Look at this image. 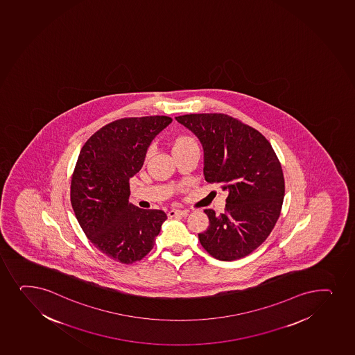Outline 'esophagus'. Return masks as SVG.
Returning a JSON list of instances; mask_svg holds the SVG:
<instances>
[{"label":"esophagus","mask_w":355,"mask_h":355,"mask_svg":"<svg viewBox=\"0 0 355 355\" xmlns=\"http://www.w3.org/2000/svg\"><path fill=\"white\" fill-rule=\"evenodd\" d=\"M168 216L170 218L172 217H187V211L185 210H177V209H172L168 212Z\"/></svg>","instance_id":"obj_1"}]
</instances>
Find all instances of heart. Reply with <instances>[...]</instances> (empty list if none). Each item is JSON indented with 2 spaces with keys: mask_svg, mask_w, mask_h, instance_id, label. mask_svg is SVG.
Returning <instances> with one entry per match:
<instances>
[{
  "mask_svg": "<svg viewBox=\"0 0 355 355\" xmlns=\"http://www.w3.org/2000/svg\"><path fill=\"white\" fill-rule=\"evenodd\" d=\"M189 146H197L196 140L190 136H180L177 137L175 141H173V148H172V150L189 148Z\"/></svg>",
  "mask_w": 355,
  "mask_h": 355,
  "instance_id": "b5f03b06",
  "label": "heart"
}]
</instances>
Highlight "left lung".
Returning a JSON list of instances; mask_svg holds the SVG:
<instances>
[{"label": "left lung", "mask_w": 355, "mask_h": 355, "mask_svg": "<svg viewBox=\"0 0 355 355\" xmlns=\"http://www.w3.org/2000/svg\"><path fill=\"white\" fill-rule=\"evenodd\" d=\"M175 120L203 145L207 183L229 190L224 214L204 210L210 224L198 234L200 244L220 261L249 255L270 235L282 209L284 177L274 148L261 132L224 113Z\"/></svg>", "instance_id": "8db88e82"}]
</instances>
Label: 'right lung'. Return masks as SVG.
I'll use <instances>...</instances> for the list:
<instances>
[{"mask_svg":"<svg viewBox=\"0 0 355 355\" xmlns=\"http://www.w3.org/2000/svg\"><path fill=\"white\" fill-rule=\"evenodd\" d=\"M171 121L166 116L118 119L89 137L80 151L71 180L73 210L93 245L116 262L143 259L168 218L162 210L135 207L128 197L130 178Z\"/></svg>","mask_w":355,"mask_h":355,"instance_id":"right-lung-1","label":"right lung"}]
</instances>
